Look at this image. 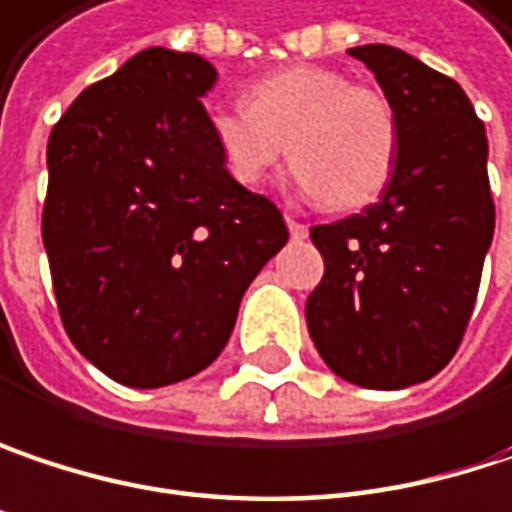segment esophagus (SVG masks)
<instances>
[{"label":"esophagus","mask_w":512,"mask_h":512,"mask_svg":"<svg viewBox=\"0 0 512 512\" xmlns=\"http://www.w3.org/2000/svg\"><path fill=\"white\" fill-rule=\"evenodd\" d=\"M284 219H287V228H290L293 240H304V237H307V225H304V222H299V219H296L293 213H287Z\"/></svg>","instance_id":"obj_1"}]
</instances>
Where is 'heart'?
I'll return each mask as SVG.
<instances>
[{
  "instance_id": "obj_1",
  "label": "heart",
  "mask_w": 512,
  "mask_h": 512,
  "mask_svg": "<svg viewBox=\"0 0 512 512\" xmlns=\"http://www.w3.org/2000/svg\"><path fill=\"white\" fill-rule=\"evenodd\" d=\"M210 140L228 178L260 184L287 155L290 184L313 202L363 208L390 184L398 158V119L384 93L351 84L328 67L296 64L257 78L246 108H210Z\"/></svg>"
}]
</instances>
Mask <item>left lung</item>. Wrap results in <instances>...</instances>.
Wrapping results in <instances>:
<instances>
[{
	"label": "left lung",
	"mask_w": 512,
	"mask_h": 512,
	"mask_svg": "<svg viewBox=\"0 0 512 512\" xmlns=\"http://www.w3.org/2000/svg\"><path fill=\"white\" fill-rule=\"evenodd\" d=\"M398 119L381 202L310 228L325 260L304 316L331 372L366 390L434 378L469 325L492 243L487 128L448 75L384 46H354Z\"/></svg>",
	"instance_id": "left-lung-1"
}]
</instances>
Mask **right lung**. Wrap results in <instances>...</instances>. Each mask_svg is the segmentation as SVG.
<instances>
[{
  "mask_svg": "<svg viewBox=\"0 0 512 512\" xmlns=\"http://www.w3.org/2000/svg\"><path fill=\"white\" fill-rule=\"evenodd\" d=\"M216 70L152 46L49 134L43 246L72 346L125 387L193 378L287 243L281 210L228 178L205 125Z\"/></svg>",
  "mask_w": 512,
  "mask_h": 512,
  "instance_id": "right-lung-1",
  "label": "right lung"
}]
</instances>
